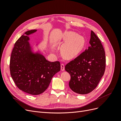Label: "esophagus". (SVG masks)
I'll return each mask as SVG.
<instances>
[{"label": "esophagus", "mask_w": 121, "mask_h": 121, "mask_svg": "<svg viewBox=\"0 0 121 121\" xmlns=\"http://www.w3.org/2000/svg\"><path fill=\"white\" fill-rule=\"evenodd\" d=\"M60 69L62 71H64L65 70V65L64 64H61L60 65Z\"/></svg>", "instance_id": "1"}]
</instances>
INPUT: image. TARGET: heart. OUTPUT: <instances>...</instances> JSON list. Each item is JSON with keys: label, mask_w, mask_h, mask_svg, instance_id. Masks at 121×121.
I'll return each instance as SVG.
<instances>
[{"label": "heart", "mask_w": 121, "mask_h": 121, "mask_svg": "<svg viewBox=\"0 0 121 121\" xmlns=\"http://www.w3.org/2000/svg\"><path fill=\"white\" fill-rule=\"evenodd\" d=\"M63 39L67 42L61 47V53L67 59H72L78 56L85 46V39L75 32H65Z\"/></svg>", "instance_id": "b5f03b06"}]
</instances>
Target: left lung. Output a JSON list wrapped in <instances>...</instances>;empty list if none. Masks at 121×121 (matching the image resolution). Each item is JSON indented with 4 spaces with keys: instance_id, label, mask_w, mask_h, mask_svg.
<instances>
[{
    "instance_id": "8db88e82",
    "label": "left lung",
    "mask_w": 121,
    "mask_h": 121,
    "mask_svg": "<svg viewBox=\"0 0 121 121\" xmlns=\"http://www.w3.org/2000/svg\"><path fill=\"white\" fill-rule=\"evenodd\" d=\"M88 48L65 66L71 76L69 87L74 92L86 94L97 87L105 69V54L100 40L91 31Z\"/></svg>"
}]
</instances>
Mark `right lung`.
<instances>
[{
    "mask_svg": "<svg viewBox=\"0 0 121 121\" xmlns=\"http://www.w3.org/2000/svg\"><path fill=\"white\" fill-rule=\"evenodd\" d=\"M36 31L26 32L16 42L9 64L10 75L16 86L31 95L44 92L53 76L60 70L58 61H49L41 54L31 52L28 36Z\"/></svg>",
    "mask_w": 121,
    "mask_h": 121,
    "instance_id": "add662e5",
    "label": "right lung"
}]
</instances>
